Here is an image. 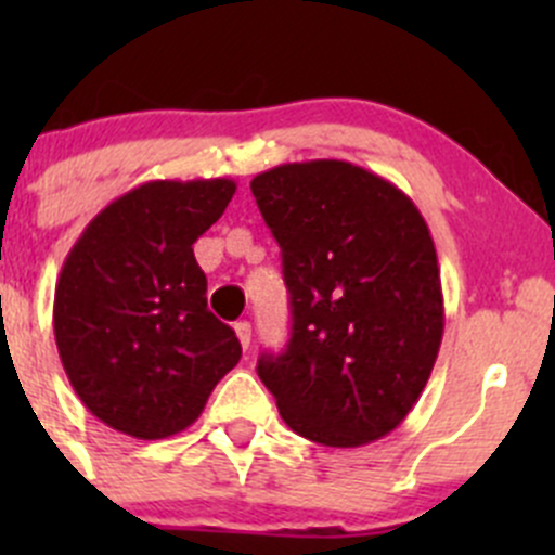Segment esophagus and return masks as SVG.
Segmentation results:
<instances>
[{"label": "esophagus", "mask_w": 555, "mask_h": 555, "mask_svg": "<svg viewBox=\"0 0 555 555\" xmlns=\"http://www.w3.org/2000/svg\"><path fill=\"white\" fill-rule=\"evenodd\" d=\"M233 330H236L238 344H242V349H249V344H251V324L249 322H236V324H233Z\"/></svg>", "instance_id": "34e87169"}]
</instances>
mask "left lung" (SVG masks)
<instances>
[{
  "instance_id": "obj_1",
  "label": "left lung",
  "mask_w": 555,
  "mask_h": 555,
  "mask_svg": "<svg viewBox=\"0 0 555 555\" xmlns=\"http://www.w3.org/2000/svg\"><path fill=\"white\" fill-rule=\"evenodd\" d=\"M282 246L293 338L257 376L284 424L333 449L405 422L443 340V289L422 211L397 184L349 160L282 164L251 179Z\"/></svg>"
}]
</instances>
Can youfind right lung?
Here are the masks:
<instances>
[{"instance_id":"right-lung-1","label":"right lung","mask_w":555,"mask_h":555,"mask_svg":"<svg viewBox=\"0 0 555 555\" xmlns=\"http://www.w3.org/2000/svg\"><path fill=\"white\" fill-rule=\"evenodd\" d=\"M236 182L153 179L106 204L66 255L53 333L82 405L139 440L188 429L242 344L206 309L193 244L222 217Z\"/></svg>"}]
</instances>
